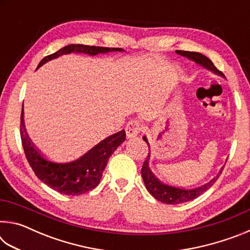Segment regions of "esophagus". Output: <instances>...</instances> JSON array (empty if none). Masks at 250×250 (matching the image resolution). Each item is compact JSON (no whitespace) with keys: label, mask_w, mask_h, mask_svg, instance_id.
Instances as JSON below:
<instances>
[{"label":"esophagus","mask_w":250,"mask_h":250,"mask_svg":"<svg viewBox=\"0 0 250 250\" xmlns=\"http://www.w3.org/2000/svg\"><path fill=\"white\" fill-rule=\"evenodd\" d=\"M143 129V125L140 121L138 120H131L128 125L125 126V133L126 137L129 139L135 138L137 135L141 132Z\"/></svg>","instance_id":"obj_1"}]
</instances>
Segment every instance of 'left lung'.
Returning a JSON list of instances; mask_svg holds the SVG:
<instances>
[{
	"label": "left lung",
	"instance_id": "left-lung-1",
	"mask_svg": "<svg viewBox=\"0 0 250 250\" xmlns=\"http://www.w3.org/2000/svg\"><path fill=\"white\" fill-rule=\"evenodd\" d=\"M176 53L182 55V56L184 57H188V59H191V61L195 62L196 64H200L201 66L204 67V68L213 71V73L217 74L219 76H223V77L225 78V76H224L222 71L218 70L216 67L214 66L213 62H211L210 59L207 58L205 55H203L201 53H196V52H186V50H176ZM143 140H145L147 143V146H149V142H147V139L146 137H143ZM149 159H150V152L149 154H147V158L145 161V163H143L142 170H141V175H142L143 181H145L146 188L151 195L154 198H156V200L162 203H166V204H171V205L181 204V203L192 201L194 198L202 195L203 193L207 191V189H208L210 186L217 181L224 168L223 167L218 174L215 176L213 180H210L208 183H206L196 188L186 189V188H174V186H171V185H167L156 179L149 167Z\"/></svg>",
	"mask_w": 250,
	"mask_h": 250
}]
</instances>
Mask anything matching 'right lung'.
I'll list each match as a JSON object with an SVG mask.
<instances>
[{
	"label": "right lung",
	"mask_w": 250,
	"mask_h": 250,
	"mask_svg": "<svg viewBox=\"0 0 250 250\" xmlns=\"http://www.w3.org/2000/svg\"><path fill=\"white\" fill-rule=\"evenodd\" d=\"M122 48L99 47L80 44L67 45L58 52L44 57L37 66L40 68L45 62L69 53H83L88 55L104 54L108 52H122ZM24 112L21 115V139H22L25 156L36 176L50 188L65 195H80L95 188L99 184L108 160L116 149L125 140V130L119 131L99 142L82 158L68 163L53 162L36 149L27 135L24 125Z\"/></svg>",
	"instance_id": "obj_1"
}]
</instances>
